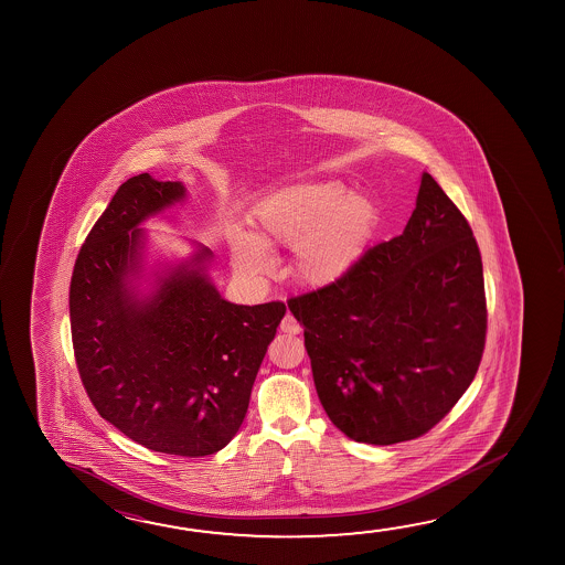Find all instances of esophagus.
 Segmentation results:
<instances>
[{"instance_id":"esophagus-1","label":"esophagus","mask_w":565,"mask_h":565,"mask_svg":"<svg viewBox=\"0 0 565 565\" xmlns=\"http://www.w3.org/2000/svg\"><path fill=\"white\" fill-rule=\"evenodd\" d=\"M279 329L287 334H299L301 333V324L297 323L296 317L294 315L287 313L284 319H281V324H279Z\"/></svg>"}]
</instances>
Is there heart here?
<instances>
[{
    "instance_id": "heart-1",
    "label": "heart",
    "mask_w": 565,
    "mask_h": 565,
    "mask_svg": "<svg viewBox=\"0 0 565 565\" xmlns=\"http://www.w3.org/2000/svg\"><path fill=\"white\" fill-rule=\"evenodd\" d=\"M376 221V204L366 194L339 181L301 183L258 204L256 236L234 232L232 259L241 274L258 278L271 268L268 248H289L291 271L301 284L331 286L366 250Z\"/></svg>"
}]
</instances>
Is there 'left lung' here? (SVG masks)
Here are the masks:
<instances>
[{"label": "left lung", "instance_id": "8db88e82", "mask_svg": "<svg viewBox=\"0 0 565 565\" xmlns=\"http://www.w3.org/2000/svg\"><path fill=\"white\" fill-rule=\"evenodd\" d=\"M303 324L315 388L359 444L416 439L471 386L487 337L481 252L429 173L404 232L342 278L287 301Z\"/></svg>", "mask_w": 565, "mask_h": 565}]
</instances>
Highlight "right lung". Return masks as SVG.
Here are the masks:
<instances>
[{"mask_svg":"<svg viewBox=\"0 0 565 565\" xmlns=\"http://www.w3.org/2000/svg\"><path fill=\"white\" fill-rule=\"evenodd\" d=\"M185 193L149 173L128 179L78 252L68 306L76 366L98 414L151 451L204 457L241 429L286 306L223 299L206 274L213 252L199 244L139 294V224Z\"/></svg>","mask_w":565,"mask_h":565,"instance_id":"1","label":"right lung"}]
</instances>
